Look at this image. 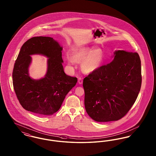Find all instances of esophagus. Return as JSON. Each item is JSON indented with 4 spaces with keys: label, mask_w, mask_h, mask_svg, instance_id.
Listing matches in <instances>:
<instances>
[{
    "label": "esophagus",
    "mask_w": 156,
    "mask_h": 156,
    "mask_svg": "<svg viewBox=\"0 0 156 156\" xmlns=\"http://www.w3.org/2000/svg\"><path fill=\"white\" fill-rule=\"evenodd\" d=\"M78 82V83H79V84H82V82H83V80H82V79L81 78H79Z\"/></svg>",
    "instance_id": "obj_1"
}]
</instances>
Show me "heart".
I'll return each instance as SVG.
<instances>
[{
  "mask_svg": "<svg viewBox=\"0 0 156 156\" xmlns=\"http://www.w3.org/2000/svg\"><path fill=\"white\" fill-rule=\"evenodd\" d=\"M71 59L74 62H80L82 60L80 64L82 72L90 74L95 71L102 65L104 52L101 48L82 47L72 54Z\"/></svg>",
  "mask_w": 156,
  "mask_h": 156,
  "instance_id": "b5f03b06",
  "label": "heart"
}]
</instances>
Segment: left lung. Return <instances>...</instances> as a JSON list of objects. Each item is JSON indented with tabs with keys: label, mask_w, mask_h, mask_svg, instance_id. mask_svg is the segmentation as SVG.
Instances as JSON below:
<instances>
[{
	"label": "left lung",
	"mask_w": 156,
	"mask_h": 156,
	"mask_svg": "<svg viewBox=\"0 0 156 156\" xmlns=\"http://www.w3.org/2000/svg\"><path fill=\"white\" fill-rule=\"evenodd\" d=\"M111 62L83 79L84 104L96 122L116 121L135 102L141 85V61L137 52L116 50Z\"/></svg>",
	"instance_id": "left-lung-1"
}]
</instances>
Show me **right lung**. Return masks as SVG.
I'll use <instances>...</instances> for the list:
<instances>
[{"mask_svg":"<svg viewBox=\"0 0 156 156\" xmlns=\"http://www.w3.org/2000/svg\"><path fill=\"white\" fill-rule=\"evenodd\" d=\"M62 50V47L52 37H32L23 45L15 61L12 77L15 93L24 109L42 116L53 115L75 86L77 78L64 71ZM32 55L48 58L46 74L40 79H33L29 75Z\"/></svg>","mask_w":156,"mask_h":156,"instance_id":"right-lung-1","label":"right lung"}]
</instances>
